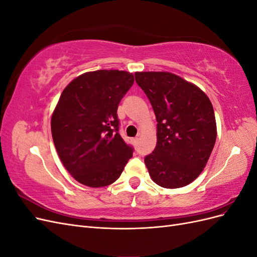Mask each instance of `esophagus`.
Instances as JSON below:
<instances>
[{
  "instance_id": "34e87169",
  "label": "esophagus",
  "mask_w": 257,
  "mask_h": 257,
  "mask_svg": "<svg viewBox=\"0 0 257 257\" xmlns=\"http://www.w3.org/2000/svg\"><path fill=\"white\" fill-rule=\"evenodd\" d=\"M132 142H133V144H134V145H137V144H138V142H139V138H138V137H135V138L132 139Z\"/></svg>"
}]
</instances>
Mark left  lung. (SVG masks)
I'll use <instances>...</instances> for the list:
<instances>
[{"mask_svg":"<svg viewBox=\"0 0 257 257\" xmlns=\"http://www.w3.org/2000/svg\"><path fill=\"white\" fill-rule=\"evenodd\" d=\"M157 118V146L145 158L152 180L178 189L203 172L216 139L211 102L197 85L168 72H136Z\"/></svg>","mask_w":257,"mask_h":257,"instance_id":"1","label":"left lung"}]
</instances>
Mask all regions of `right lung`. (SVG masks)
<instances>
[{
  "instance_id": "right-lung-1",
  "label": "right lung",
  "mask_w": 257,
  "mask_h": 257,
  "mask_svg": "<svg viewBox=\"0 0 257 257\" xmlns=\"http://www.w3.org/2000/svg\"><path fill=\"white\" fill-rule=\"evenodd\" d=\"M134 83L118 69L84 73L62 92L51 115V134L59 158L79 183L102 188L122 174L133 148L119 134L116 110Z\"/></svg>"
}]
</instances>
